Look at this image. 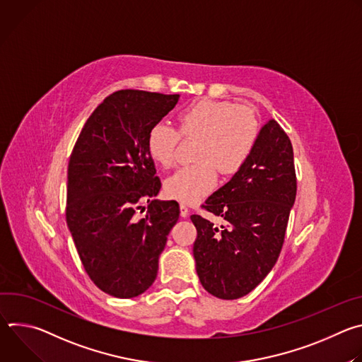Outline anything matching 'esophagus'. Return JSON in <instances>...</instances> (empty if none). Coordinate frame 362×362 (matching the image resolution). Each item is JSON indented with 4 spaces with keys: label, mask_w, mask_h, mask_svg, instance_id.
I'll return each mask as SVG.
<instances>
[{
    "label": "esophagus",
    "mask_w": 362,
    "mask_h": 362,
    "mask_svg": "<svg viewBox=\"0 0 362 362\" xmlns=\"http://www.w3.org/2000/svg\"><path fill=\"white\" fill-rule=\"evenodd\" d=\"M180 215H182V218H186L189 215V208L185 203H180Z\"/></svg>",
    "instance_id": "obj_1"
}]
</instances>
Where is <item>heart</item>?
Listing matches in <instances>:
<instances>
[{"instance_id": "obj_1", "label": "heart", "mask_w": 362, "mask_h": 362, "mask_svg": "<svg viewBox=\"0 0 362 362\" xmlns=\"http://www.w3.org/2000/svg\"><path fill=\"white\" fill-rule=\"evenodd\" d=\"M176 120L183 136L199 137L194 150L197 160L179 168L165 182L166 193L186 203L214 190L218 182L216 169L225 176L239 172L250 158L261 132L255 113L230 101H196L182 109ZM179 132L165 122H158L147 133V151L163 168L175 162Z\"/></svg>"}]
</instances>
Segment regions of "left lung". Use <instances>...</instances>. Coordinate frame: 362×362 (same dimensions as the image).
I'll return each instance as SVG.
<instances>
[{
	"label": "left lung",
	"mask_w": 362,
	"mask_h": 362,
	"mask_svg": "<svg viewBox=\"0 0 362 362\" xmlns=\"http://www.w3.org/2000/svg\"><path fill=\"white\" fill-rule=\"evenodd\" d=\"M295 196L292 143L278 122L269 120L243 168L202 204L226 226L190 216L197 230L196 272L206 291L238 299L265 279L281 253Z\"/></svg>",
	"instance_id": "obj_1"
}]
</instances>
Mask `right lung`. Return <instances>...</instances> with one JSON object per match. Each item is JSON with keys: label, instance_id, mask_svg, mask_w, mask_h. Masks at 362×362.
<instances>
[{"label": "right lung", "instance_id": "1", "mask_svg": "<svg viewBox=\"0 0 362 362\" xmlns=\"http://www.w3.org/2000/svg\"><path fill=\"white\" fill-rule=\"evenodd\" d=\"M179 97L143 90L110 94L87 119L71 151L67 225L90 279L116 298H134L151 286L179 219L177 202L153 200L162 183L146 146L150 127ZM137 210L146 212L143 218Z\"/></svg>", "mask_w": 362, "mask_h": 362}]
</instances>
